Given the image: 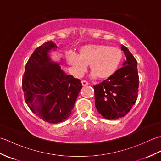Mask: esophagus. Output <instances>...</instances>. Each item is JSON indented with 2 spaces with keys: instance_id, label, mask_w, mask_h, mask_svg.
Returning <instances> with one entry per match:
<instances>
[{
  "instance_id": "34e87169",
  "label": "esophagus",
  "mask_w": 161,
  "mask_h": 161,
  "mask_svg": "<svg viewBox=\"0 0 161 161\" xmlns=\"http://www.w3.org/2000/svg\"><path fill=\"white\" fill-rule=\"evenodd\" d=\"M81 84H82V86H87V85H88V83L86 81L82 80V81H81Z\"/></svg>"
}]
</instances>
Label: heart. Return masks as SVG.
Here are the masks:
<instances>
[{
	"mask_svg": "<svg viewBox=\"0 0 161 161\" xmlns=\"http://www.w3.org/2000/svg\"><path fill=\"white\" fill-rule=\"evenodd\" d=\"M123 58L122 51L118 47L100 44H88L80 48V54L73 50L66 53V60L72 74L81 77L90 64L91 77L107 80L118 70Z\"/></svg>",
	"mask_w": 161,
	"mask_h": 161,
	"instance_id": "heart-1",
	"label": "heart"
}]
</instances>
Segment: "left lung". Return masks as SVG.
<instances>
[{
    "label": "left lung",
    "mask_w": 161,
    "mask_h": 161,
    "mask_svg": "<svg viewBox=\"0 0 161 161\" xmlns=\"http://www.w3.org/2000/svg\"><path fill=\"white\" fill-rule=\"evenodd\" d=\"M126 57L122 67L108 79L94 86L95 107L108 119L124 117L138 97L139 78L137 61L128 48L121 46Z\"/></svg>",
    "instance_id": "left-lung-1"
}]
</instances>
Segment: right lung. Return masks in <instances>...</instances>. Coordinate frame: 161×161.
Returning a JSON list of instances; mask_svg holds the SVG:
<instances>
[{
	"mask_svg": "<svg viewBox=\"0 0 161 161\" xmlns=\"http://www.w3.org/2000/svg\"><path fill=\"white\" fill-rule=\"evenodd\" d=\"M57 48L52 41L37 47L26 64L22 80L24 97L30 110L52 124L70 117L82 88L80 80L61 69L62 61L51 59L50 51Z\"/></svg>",
	"mask_w": 161,
	"mask_h": 161,
	"instance_id": "right-lung-1",
	"label": "right lung"
}]
</instances>
